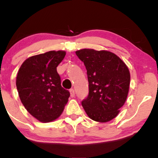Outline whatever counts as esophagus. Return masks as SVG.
Here are the masks:
<instances>
[{
  "label": "esophagus",
  "mask_w": 158,
  "mask_h": 158,
  "mask_svg": "<svg viewBox=\"0 0 158 158\" xmlns=\"http://www.w3.org/2000/svg\"><path fill=\"white\" fill-rule=\"evenodd\" d=\"M69 92H70V96H71L72 98H73V97L75 96V91H74V89H71L69 90Z\"/></svg>",
  "instance_id": "1"
}]
</instances>
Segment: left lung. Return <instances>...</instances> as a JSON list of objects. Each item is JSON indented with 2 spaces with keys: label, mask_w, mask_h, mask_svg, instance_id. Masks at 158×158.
Instances as JSON below:
<instances>
[{
  "label": "left lung",
  "mask_w": 158,
  "mask_h": 158,
  "mask_svg": "<svg viewBox=\"0 0 158 158\" xmlns=\"http://www.w3.org/2000/svg\"><path fill=\"white\" fill-rule=\"evenodd\" d=\"M76 54L86 68L89 82V95L82 101V107L92 120L109 122L126 101L130 85L128 68L109 51L83 49Z\"/></svg>",
  "instance_id": "8db88e82"
}]
</instances>
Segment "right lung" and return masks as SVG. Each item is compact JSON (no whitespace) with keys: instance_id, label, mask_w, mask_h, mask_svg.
<instances>
[{"instance_id":"right-lung-1","label":"right lung","mask_w":158,"mask_h":158,"mask_svg":"<svg viewBox=\"0 0 158 158\" xmlns=\"http://www.w3.org/2000/svg\"><path fill=\"white\" fill-rule=\"evenodd\" d=\"M65 51H49L27 59L16 80L20 101L31 115L41 122L55 120L63 111L70 93L61 86L56 71Z\"/></svg>"}]
</instances>
